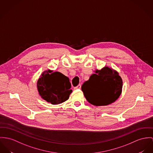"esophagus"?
I'll return each instance as SVG.
<instances>
[{"label":"esophagus","instance_id":"1","mask_svg":"<svg viewBox=\"0 0 153 153\" xmlns=\"http://www.w3.org/2000/svg\"><path fill=\"white\" fill-rule=\"evenodd\" d=\"M81 85L80 84H79L77 86H76V87H74V90H77V89H80L81 88Z\"/></svg>","mask_w":153,"mask_h":153}]
</instances>
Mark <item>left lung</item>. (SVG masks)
Here are the masks:
<instances>
[{
    "label": "left lung",
    "mask_w": 153,
    "mask_h": 153,
    "mask_svg": "<svg viewBox=\"0 0 153 153\" xmlns=\"http://www.w3.org/2000/svg\"><path fill=\"white\" fill-rule=\"evenodd\" d=\"M95 73L82 86L86 100L95 106L107 105L115 102L121 94L123 85L119 73L107 66Z\"/></svg>",
    "instance_id": "8db88e82"
}]
</instances>
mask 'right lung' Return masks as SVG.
Wrapping results in <instances>:
<instances>
[{"label": "right lung", "mask_w": 153, "mask_h": 153, "mask_svg": "<svg viewBox=\"0 0 153 153\" xmlns=\"http://www.w3.org/2000/svg\"><path fill=\"white\" fill-rule=\"evenodd\" d=\"M36 86L41 98L53 105L68 100L72 92L69 79L59 71L49 69L41 74Z\"/></svg>", "instance_id": "obj_1"}]
</instances>
